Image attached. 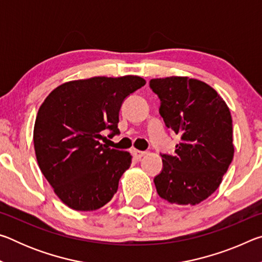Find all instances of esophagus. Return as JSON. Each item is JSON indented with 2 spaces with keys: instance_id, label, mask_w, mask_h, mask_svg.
Wrapping results in <instances>:
<instances>
[{
  "instance_id": "obj_1",
  "label": "esophagus",
  "mask_w": 262,
  "mask_h": 262,
  "mask_svg": "<svg viewBox=\"0 0 262 262\" xmlns=\"http://www.w3.org/2000/svg\"><path fill=\"white\" fill-rule=\"evenodd\" d=\"M132 152H133V156H134L136 159H141L145 154H147L145 151H141V150H136V149L133 150Z\"/></svg>"
}]
</instances>
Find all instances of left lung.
Wrapping results in <instances>:
<instances>
[{
    "label": "left lung",
    "mask_w": 262,
    "mask_h": 262,
    "mask_svg": "<svg viewBox=\"0 0 262 262\" xmlns=\"http://www.w3.org/2000/svg\"><path fill=\"white\" fill-rule=\"evenodd\" d=\"M159 114L180 135L174 155H162L154 183L159 196L176 205H199L219 188L233 158L232 119L223 98L195 78H154Z\"/></svg>",
    "instance_id": "obj_1"
}]
</instances>
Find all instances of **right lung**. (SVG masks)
Returning a JSON list of instances; mask_svg holds the SVG:
<instances>
[{
    "label": "right lung",
    "instance_id": "right-lung-1",
    "mask_svg": "<svg viewBox=\"0 0 262 262\" xmlns=\"http://www.w3.org/2000/svg\"><path fill=\"white\" fill-rule=\"evenodd\" d=\"M142 77H91L54 89L38 111L33 142L38 165L60 200L74 210L92 211L117 193L132 164L128 151L101 144L120 134L119 112Z\"/></svg>",
    "mask_w": 262,
    "mask_h": 262
}]
</instances>
